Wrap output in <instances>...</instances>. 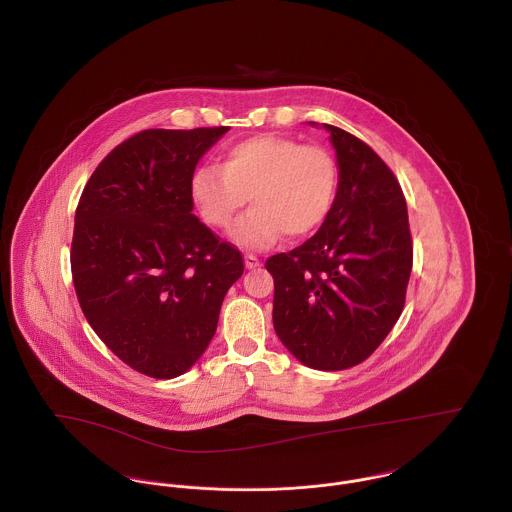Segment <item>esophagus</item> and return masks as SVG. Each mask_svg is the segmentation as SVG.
<instances>
[{
	"instance_id": "34e87169",
	"label": "esophagus",
	"mask_w": 512,
	"mask_h": 512,
	"mask_svg": "<svg viewBox=\"0 0 512 512\" xmlns=\"http://www.w3.org/2000/svg\"><path fill=\"white\" fill-rule=\"evenodd\" d=\"M244 266L246 268H258L260 266V260H258V256H254V254H244Z\"/></svg>"
}]
</instances>
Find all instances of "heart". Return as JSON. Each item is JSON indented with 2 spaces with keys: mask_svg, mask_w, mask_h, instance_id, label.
Instances as JSON below:
<instances>
[{
  "mask_svg": "<svg viewBox=\"0 0 512 512\" xmlns=\"http://www.w3.org/2000/svg\"><path fill=\"white\" fill-rule=\"evenodd\" d=\"M339 191V165L323 146L260 134L226 147L219 165H203L191 177V199L209 226L226 228L246 250L272 246L284 234L303 238L333 211Z\"/></svg>",
  "mask_w": 512,
  "mask_h": 512,
  "instance_id": "obj_1",
  "label": "heart"
}]
</instances>
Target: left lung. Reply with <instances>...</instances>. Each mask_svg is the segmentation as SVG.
Listing matches in <instances>:
<instances>
[{
  "mask_svg": "<svg viewBox=\"0 0 512 512\" xmlns=\"http://www.w3.org/2000/svg\"><path fill=\"white\" fill-rule=\"evenodd\" d=\"M339 191L323 226L274 254V329L297 361L343 370L366 361L398 321L412 272L406 199L392 169L357 136L325 124Z\"/></svg>",
  "mask_w": 512,
  "mask_h": 512,
  "instance_id": "8db88e82",
  "label": "left lung"
}]
</instances>
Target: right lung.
<instances>
[{
    "mask_svg": "<svg viewBox=\"0 0 512 512\" xmlns=\"http://www.w3.org/2000/svg\"><path fill=\"white\" fill-rule=\"evenodd\" d=\"M226 126L142 130L90 175L74 215L80 309L126 365L175 378L209 347L240 250L193 215L191 177Z\"/></svg>",
    "mask_w": 512,
    "mask_h": 512,
    "instance_id": "add662e5",
    "label": "right lung"
}]
</instances>
